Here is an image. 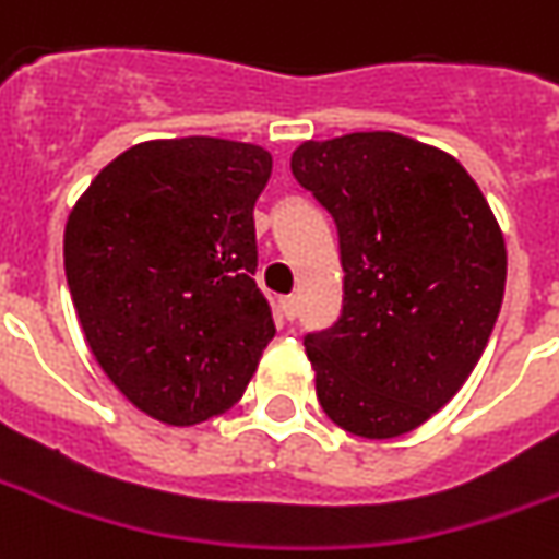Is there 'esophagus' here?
Returning a JSON list of instances; mask_svg holds the SVG:
<instances>
[{"mask_svg":"<svg viewBox=\"0 0 559 559\" xmlns=\"http://www.w3.org/2000/svg\"><path fill=\"white\" fill-rule=\"evenodd\" d=\"M296 311H299V299H296V296H284V299H281V314H284L287 321H294Z\"/></svg>","mask_w":559,"mask_h":559,"instance_id":"1","label":"esophagus"}]
</instances>
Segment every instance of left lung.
Here are the masks:
<instances>
[{"label":"left lung","instance_id":"obj_1","mask_svg":"<svg viewBox=\"0 0 559 559\" xmlns=\"http://www.w3.org/2000/svg\"><path fill=\"white\" fill-rule=\"evenodd\" d=\"M296 183L340 231L343 314L306 336L318 401L358 438L407 435L480 360L508 253L480 186L453 155L394 131L309 140Z\"/></svg>","mask_w":559,"mask_h":559}]
</instances>
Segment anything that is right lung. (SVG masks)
Here are the masks:
<instances>
[{
    "instance_id": "1",
    "label": "right lung",
    "mask_w": 559,
    "mask_h": 559,
    "mask_svg": "<svg viewBox=\"0 0 559 559\" xmlns=\"http://www.w3.org/2000/svg\"><path fill=\"white\" fill-rule=\"evenodd\" d=\"M263 146L180 136L136 143L75 201L63 269L91 355L165 425L226 413L275 336L257 287L253 204Z\"/></svg>"
}]
</instances>
